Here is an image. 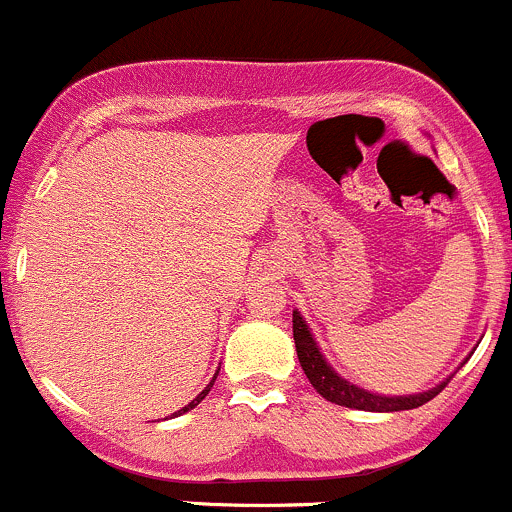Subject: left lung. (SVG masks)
<instances>
[{
  "label": "left lung",
  "mask_w": 512,
  "mask_h": 512,
  "mask_svg": "<svg viewBox=\"0 0 512 512\" xmlns=\"http://www.w3.org/2000/svg\"><path fill=\"white\" fill-rule=\"evenodd\" d=\"M293 341H296L298 363H301L303 373H306V378L311 381V386L316 388L326 401L336 403V406H343V408H356V411H371V413L411 411V408L423 406V403H428L430 398L438 396V393L445 388V383L450 381L448 376L445 381H440L438 386H433L430 391H423V393L383 396V393L366 391V388L356 386V383L338 376L336 368L326 361V356H323L321 348H318L316 338H313L308 323L303 321L301 311H293Z\"/></svg>",
  "instance_id": "obj_1"
}]
</instances>
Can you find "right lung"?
<instances>
[{
	"mask_svg": "<svg viewBox=\"0 0 512 512\" xmlns=\"http://www.w3.org/2000/svg\"><path fill=\"white\" fill-rule=\"evenodd\" d=\"M216 376H219V371H216ZM216 376H214V378H211V383H209V386H206V388H204V391H201V393H199V396H196V398H194V401H191V403H189V406H184V408H181V411H176V413H174V416H181V413H189V411H191V408H196V406H199V403H201V401H204V398H206V396H209V391H211V388H214V381H216Z\"/></svg>",
	"mask_w": 512,
	"mask_h": 512,
	"instance_id": "obj_1",
	"label": "right lung"
}]
</instances>
